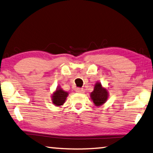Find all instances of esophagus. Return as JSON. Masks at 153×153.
I'll return each instance as SVG.
<instances>
[{"label":"esophagus","mask_w":153,"mask_h":153,"mask_svg":"<svg viewBox=\"0 0 153 153\" xmlns=\"http://www.w3.org/2000/svg\"><path fill=\"white\" fill-rule=\"evenodd\" d=\"M76 91L77 93H83V88H77Z\"/></svg>","instance_id":"obj_1"}]
</instances>
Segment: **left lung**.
Here are the masks:
<instances>
[{"label": "left lung", "mask_w": 153, "mask_h": 153, "mask_svg": "<svg viewBox=\"0 0 153 153\" xmlns=\"http://www.w3.org/2000/svg\"><path fill=\"white\" fill-rule=\"evenodd\" d=\"M91 99L96 106H100L105 102L108 98V92L105 88H102L101 84H95L94 90L91 93Z\"/></svg>", "instance_id": "1"}]
</instances>
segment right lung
<instances>
[{
    "label": "right lung",
    "instance_id": "1",
    "mask_svg": "<svg viewBox=\"0 0 153 153\" xmlns=\"http://www.w3.org/2000/svg\"><path fill=\"white\" fill-rule=\"evenodd\" d=\"M68 95V93L65 92L61 88L57 89L52 96V102L56 106H61L65 103L66 98Z\"/></svg>",
    "mask_w": 153,
    "mask_h": 153
}]
</instances>
